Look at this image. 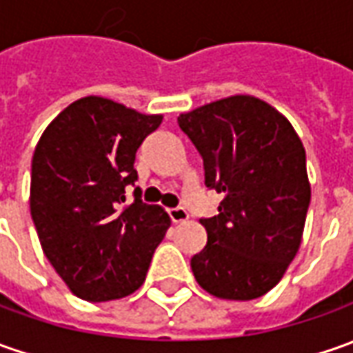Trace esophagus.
I'll return each mask as SVG.
<instances>
[{
    "instance_id": "34e87169",
    "label": "esophagus",
    "mask_w": 353,
    "mask_h": 353,
    "mask_svg": "<svg viewBox=\"0 0 353 353\" xmlns=\"http://www.w3.org/2000/svg\"><path fill=\"white\" fill-rule=\"evenodd\" d=\"M168 214L172 219V223H183L188 221L189 213L183 209V207H174V209H168Z\"/></svg>"
}]
</instances>
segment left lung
Wrapping results in <instances>:
<instances>
[{"instance_id": "obj_1", "label": "left lung", "mask_w": 353, "mask_h": 353, "mask_svg": "<svg viewBox=\"0 0 353 353\" xmlns=\"http://www.w3.org/2000/svg\"><path fill=\"white\" fill-rule=\"evenodd\" d=\"M177 125L203 158L205 185L223 193L219 214L201 219L197 283L228 301L265 295L301 246L310 203L303 142L279 111L250 95L203 105Z\"/></svg>"}]
</instances>
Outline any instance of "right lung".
I'll list each match as a JSON object with an SVG mask.
<instances>
[{"mask_svg": "<svg viewBox=\"0 0 353 353\" xmlns=\"http://www.w3.org/2000/svg\"><path fill=\"white\" fill-rule=\"evenodd\" d=\"M162 123L103 97L78 99L46 127L32 154L31 216L44 256L74 295L103 303L146 279L170 216L134 189L137 150Z\"/></svg>", "mask_w": 353, "mask_h": 353, "instance_id": "obj_1", "label": "right lung"}]
</instances>
